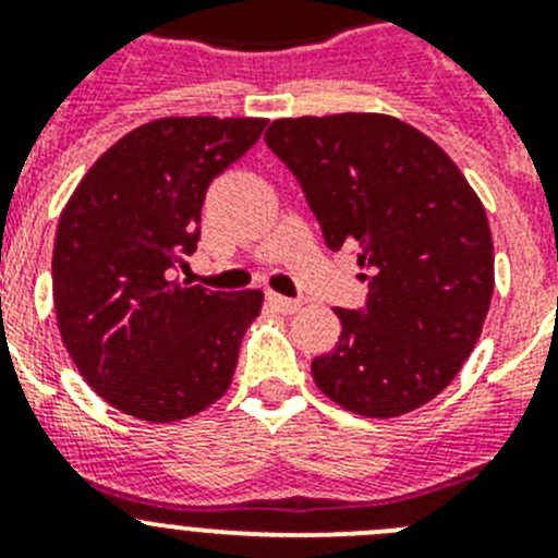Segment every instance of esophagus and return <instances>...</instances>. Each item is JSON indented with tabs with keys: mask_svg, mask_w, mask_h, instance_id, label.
I'll use <instances>...</instances> for the list:
<instances>
[{
	"mask_svg": "<svg viewBox=\"0 0 558 558\" xmlns=\"http://www.w3.org/2000/svg\"><path fill=\"white\" fill-rule=\"evenodd\" d=\"M265 299H268L270 307H276V310H279V313H284V315L299 313V310H302V302H299V299H290V295L268 293V295H265Z\"/></svg>",
	"mask_w": 558,
	"mask_h": 558,
	"instance_id": "esophagus-1",
	"label": "esophagus"
}]
</instances>
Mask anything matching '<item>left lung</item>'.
<instances>
[{"label":"left lung","mask_w":558,"mask_h":558,"mask_svg":"<svg viewBox=\"0 0 558 558\" xmlns=\"http://www.w3.org/2000/svg\"><path fill=\"white\" fill-rule=\"evenodd\" d=\"M265 145L302 184L332 251L357 254L366 304L313 379L360 416L391 418L445 391L481 338L495 290L483 204L430 136L386 113L276 120Z\"/></svg>","instance_id":"8db88e82"}]
</instances>
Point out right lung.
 Returning <instances> with one entry per match:
<instances>
[{"label": "right lung", "mask_w": 558, "mask_h": 558, "mask_svg": "<svg viewBox=\"0 0 558 558\" xmlns=\"http://www.w3.org/2000/svg\"><path fill=\"white\" fill-rule=\"evenodd\" d=\"M265 120L165 117L108 147L61 215L52 295L63 347L108 405L179 422L231 386L263 290L172 279L198 248L211 179L263 136Z\"/></svg>", "instance_id": "obj_1"}]
</instances>
